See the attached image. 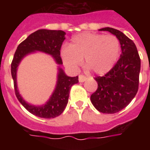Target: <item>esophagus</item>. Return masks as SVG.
I'll list each match as a JSON object with an SVG mask.
<instances>
[{"instance_id":"1","label":"esophagus","mask_w":150,"mask_h":150,"mask_svg":"<svg viewBox=\"0 0 150 150\" xmlns=\"http://www.w3.org/2000/svg\"><path fill=\"white\" fill-rule=\"evenodd\" d=\"M86 79H87V77L86 76H85V75H79V82H85Z\"/></svg>"}]
</instances>
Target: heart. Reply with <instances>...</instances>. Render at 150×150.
I'll use <instances>...</instances> for the list:
<instances>
[{
  "instance_id": "obj_1",
  "label": "heart",
  "mask_w": 150,
  "mask_h": 150,
  "mask_svg": "<svg viewBox=\"0 0 150 150\" xmlns=\"http://www.w3.org/2000/svg\"><path fill=\"white\" fill-rule=\"evenodd\" d=\"M121 54V44L116 36L84 33L71 39L69 47L61 49L64 65L77 70L85 60L86 66L96 74L103 75L113 68Z\"/></svg>"
}]
</instances>
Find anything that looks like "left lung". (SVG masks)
I'll return each mask as SVG.
<instances>
[{
	"label": "left lung",
	"instance_id": "left-lung-1",
	"mask_svg": "<svg viewBox=\"0 0 150 150\" xmlns=\"http://www.w3.org/2000/svg\"><path fill=\"white\" fill-rule=\"evenodd\" d=\"M117 36L121 48V57L111 70L103 76L94 78L97 89L90 100L101 113L115 114L128 106L139 89L141 61L136 46L123 33L113 28H103Z\"/></svg>",
	"mask_w": 150,
	"mask_h": 150
}]
</instances>
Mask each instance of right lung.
I'll list each match as a JSON object with an SVG mask.
<instances>
[{
  "label": "right lung",
  "mask_w": 150,
  "mask_h": 150,
  "mask_svg": "<svg viewBox=\"0 0 150 150\" xmlns=\"http://www.w3.org/2000/svg\"><path fill=\"white\" fill-rule=\"evenodd\" d=\"M64 35L65 33L62 30L39 29L34 32L18 46L11 65V72L14 81L16 97L28 111L42 118H54L62 114L68 103L71 88L73 85L79 82V76H67L64 71L59 68L57 82L51 97L45 105L36 107L29 104L20 96L16 82L17 68L20 61L25 55L36 50L50 54L55 59L57 63L62 64L61 48L65 40Z\"/></svg>",
  "instance_id": "1"
}]
</instances>
